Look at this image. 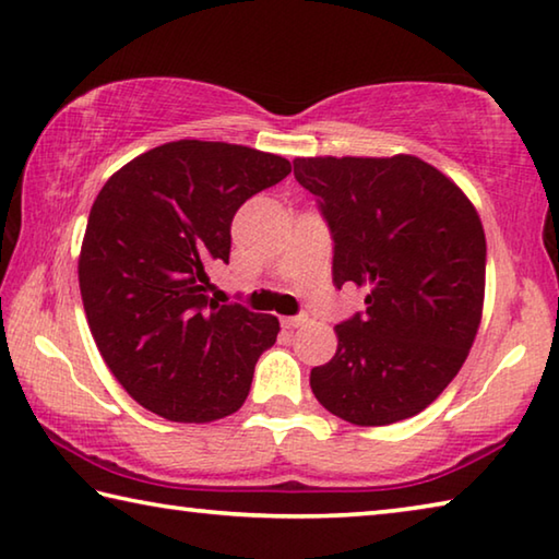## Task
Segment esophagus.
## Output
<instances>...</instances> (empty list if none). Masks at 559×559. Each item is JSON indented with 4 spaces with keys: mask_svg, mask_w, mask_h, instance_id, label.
Masks as SVG:
<instances>
[{
    "mask_svg": "<svg viewBox=\"0 0 559 559\" xmlns=\"http://www.w3.org/2000/svg\"><path fill=\"white\" fill-rule=\"evenodd\" d=\"M306 323H308V318H306V316H290V318H283V328H288V330H296V328L306 325Z\"/></svg>",
    "mask_w": 559,
    "mask_h": 559,
    "instance_id": "esophagus-1",
    "label": "esophagus"
}]
</instances>
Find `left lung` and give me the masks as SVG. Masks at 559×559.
Here are the masks:
<instances>
[{"label":"left lung","instance_id":"8db88e82","mask_svg":"<svg viewBox=\"0 0 559 559\" xmlns=\"http://www.w3.org/2000/svg\"><path fill=\"white\" fill-rule=\"evenodd\" d=\"M333 236V283L367 290L310 372L330 414L357 427L409 419L466 362L486 290V234L468 197L414 155L298 157Z\"/></svg>","mask_w":559,"mask_h":559}]
</instances>
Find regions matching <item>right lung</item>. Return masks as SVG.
Returning a JSON list of instances; mask_svg holds the SVG:
<instances>
[{
	"label": "right lung",
	"instance_id": "obj_1",
	"mask_svg": "<svg viewBox=\"0 0 559 559\" xmlns=\"http://www.w3.org/2000/svg\"><path fill=\"white\" fill-rule=\"evenodd\" d=\"M290 173L286 157L177 140L112 175L91 206L79 286L91 335L126 392L169 421L204 424L246 402L278 320L206 296L229 263L231 219Z\"/></svg>",
	"mask_w": 559,
	"mask_h": 559
}]
</instances>
